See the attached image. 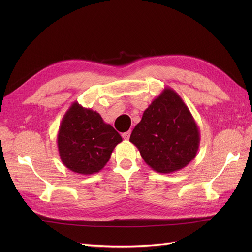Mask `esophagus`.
Instances as JSON below:
<instances>
[{
  "label": "esophagus",
  "instance_id": "esophagus-1",
  "mask_svg": "<svg viewBox=\"0 0 252 252\" xmlns=\"http://www.w3.org/2000/svg\"><path fill=\"white\" fill-rule=\"evenodd\" d=\"M130 133H131V131L129 130V131H126L124 133H122V136H123L124 140H129V138H130Z\"/></svg>",
  "mask_w": 252,
  "mask_h": 252
}]
</instances>
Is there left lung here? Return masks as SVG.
I'll return each instance as SVG.
<instances>
[{
    "label": "left lung",
    "instance_id": "obj_1",
    "mask_svg": "<svg viewBox=\"0 0 252 252\" xmlns=\"http://www.w3.org/2000/svg\"><path fill=\"white\" fill-rule=\"evenodd\" d=\"M200 130L182 97L165 87L134 127L130 141L151 169L171 173L186 167L200 146Z\"/></svg>",
    "mask_w": 252,
    "mask_h": 252
}]
</instances>
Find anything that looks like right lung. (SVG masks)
Returning <instances> with one entry per match:
<instances>
[{
    "label": "right lung",
    "mask_w": 252,
    "mask_h": 252,
    "mask_svg": "<svg viewBox=\"0 0 252 252\" xmlns=\"http://www.w3.org/2000/svg\"><path fill=\"white\" fill-rule=\"evenodd\" d=\"M122 136L100 113L73 102L58 131L61 161L68 169L84 175L102 170Z\"/></svg>",
    "instance_id": "add662e5"
}]
</instances>
